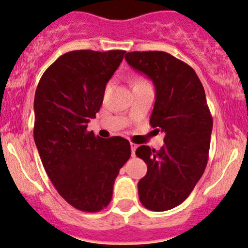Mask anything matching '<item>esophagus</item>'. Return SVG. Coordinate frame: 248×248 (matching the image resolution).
Returning <instances> with one entry per match:
<instances>
[{
	"mask_svg": "<svg viewBox=\"0 0 248 248\" xmlns=\"http://www.w3.org/2000/svg\"><path fill=\"white\" fill-rule=\"evenodd\" d=\"M130 148H132V155H133V156H135V151H136L137 144H135V143H130Z\"/></svg>",
	"mask_w": 248,
	"mask_h": 248,
	"instance_id": "1",
	"label": "esophagus"
}]
</instances>
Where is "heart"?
I'll use <instances>...</instances> for the list:
<instances>
[{"label": "heart", "mask_w": 248, "mask_h": 248, "mask_svg": "<svg viewBox=\"0 0 248 248\" xmlns=\"http://www.w3.org/2000/svg\"><path fill=\"white\" fill-rule=\"evenodd\" d=\"M141 82H144V80H143V79H135V80H134L133 85L134 84H139V83H141Z\"/></svg>", "instance_id": "b5f03b06"}]
</instances>
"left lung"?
<instances>
[{
    "mask_svg": "<svg viewBox=\"0 0 248 248\" xmlns=\"http://www.w3.org/2000/svg\"><path fill=\"white\" fill-rule=\"evenodd\" d=\"M124 59L153 80L156 101L150 124L165 133L159 150L136 149L148 166L137 185L140 201L153 211L170 210L188 198L208 163L213 118L203 85L192 67L169 53L130 52Z\"/></svg>",
    "mask_w": 248,
    "mask_h": 248,
    "instance_id": "1",
    "label": "left lung"
}]
</instances>
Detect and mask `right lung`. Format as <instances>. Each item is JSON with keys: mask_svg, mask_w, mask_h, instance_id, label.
Here are the masks:
<instances>
[{"mask_svg": "<svg viewBox=\"0 0 248 248\" xmlns=\"http://www.w3.org/2000/svg\"><path fill=\"white\" fill-rule=\"evenodd\" d=\"M124 54L65 53L47 68L35 90L33 135L45 171L60 195L86 213L108 205L115 178L132 154L124 137L101 139L86 130Z\"/></svg>", "mask_w": 248, "mask_h": 248, "instance_id": "right-lung-1", "label": "right lung"}]
</instances>
